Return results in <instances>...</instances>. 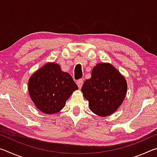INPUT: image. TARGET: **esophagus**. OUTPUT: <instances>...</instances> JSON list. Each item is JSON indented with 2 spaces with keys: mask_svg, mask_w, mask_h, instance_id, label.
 <instances>
[{
  "mask_svg": "<svg viewBox=\"0 0 157 157\" xmlns=\"http://www.w3.org/2000/svg\"><path fill=\"white\" fill-rule=\"evenodd\" d=\"M76 83H77V84H78V86L79 88L81 89L82 86V85H83V83H84L83 79H78V80H77Z\"/></svg>",
  "mask_w": 157,
  "mask_h": 157,
  "instance_id": "34e87169",
  "label": "esophagus"
}]
</instances>
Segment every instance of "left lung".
I'll return each instance as SVG.
<instances>
[{
	"mask_svg": "<svg viewBox=\"0 0 157 157\" xmlns=\"http://www.w3.org/2000/svg\"><path fill=\"white\" fill-rule=\"evenodd\" d=\"M125 78L109 63H99L93 68L91 78L86 79L82 92L89 101L91 111L100 116L115 112L126 96Z\"/></svg>",
	"mask_w": 157,
	"mask_h": 157,
	"instance_id": "obj_1",
	"label": "left lung"
}]
</instances>
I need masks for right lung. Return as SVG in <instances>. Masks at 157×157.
Listing matches in <instances>:
<instances>
[{
  "mask_svg": "<svg viewBox=\"0 0 157 157\" xmlns=\"http://www.w3.org/2000/svg\"><path fill=\"white\" fill-rule=\"evenodd\" d=\"M78 89L70 74L63 72L59 64L47 63L33 74L28 81L31 100L44 113L59 112L66 100Z\"/></svg>",
  "mask_w": 157,
  "mask_h": 157,
  "instance_id": "1",
  "label": "right lung"
}]
</instances>
